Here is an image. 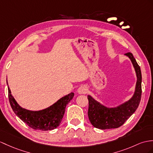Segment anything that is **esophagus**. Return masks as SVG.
Segmentation results:
<instances>
[{
	"label": "esophagus",
	"mask_w": 153,
	"mask_h": 153,
	"mask_svg": "<svg viewBox=\"0 0 153 153\" xmlns=\"http://www.w3.org/2000/svg\"><path fill=\"white\" fill-rule=\"evenodd\" d=\"M77 91L79 94H86L88 91V88L86 86H85V85H82V86L79 87V88L78 89Z\"/></svg>",
	"instance_id": "obj_1"
}]
</instances>
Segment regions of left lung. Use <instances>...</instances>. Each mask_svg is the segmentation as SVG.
Listing matches in <instances>:
<instances>
[{
    "mask_svg": "<svg viewBox=\"0 0 153 153\" xmlns=\"http://www.w3.org/2000/svg\"><path fill=\"white\" fill-rule=\"evenodd\" d=\"M125 55L131 59L134 67L137 82L136 91L133 97L129 101L115 108H108L97 102L91 96L88 95V117L89 121L95 128L99 129H110L118 128L125 123V122L135 112L138 107L141 97V73L140 67L137 64L136 59L131 53Z\"/></svg>",
    "mask_w": 153,
    "mask_h": 153,
    "instance_id": "1",
    "label": "left lung"
}]
</instances>
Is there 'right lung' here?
<instances>
[{"instance_id": "obj_1", "label": "right lung", "mask_w": 153, "mask_h": 153, "mask_svg": "<svg viewBox=\"0 0 153 153\" xmlns=\"http://www.w3.org/2000/svg\"><path fill=\"white\" fill-rule=\"evenodd\" d=\"M8 89L10 104L14 113L28 126L34 130H51L57 128L64 117L67 105L74 96L73 93H71L47 108L33 111L23 109L19 106L11 94L10 88Z\"/></svg>"}]
</instances>
